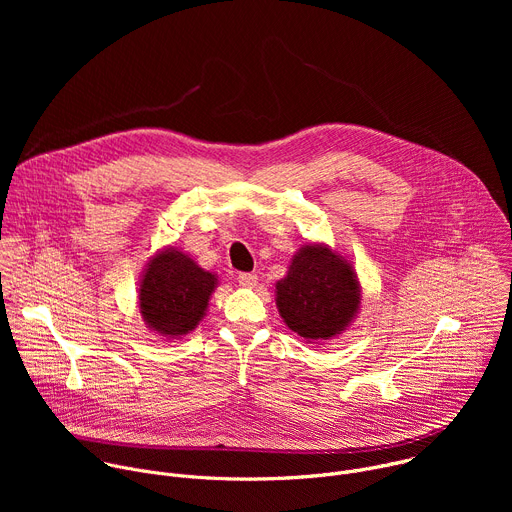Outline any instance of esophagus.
Wrapping results in <instances>:
<instances>
[{"label": "esophagus", "mask_w": 512, "mask_h": 512, "mask_svg": "<svg viewBox=\"0 0 512 512\" xmlns=\"http://www.w3.org/2000/svg\"><path fill=\"white\" fill-rule=\"evenodd\" d=\"M237 281H239V285H243V287H255V285H257V275H255V273H239Z\"/></svg>", "instance_id": "1"}]
</instances>
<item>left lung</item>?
Masks as SVG:
<instances>
[{"label": "left lung", "mask_w": 512, "mask_h": 512, "mask_svg": "<svg viewBox=\"0 0 512 512\" xmlns=\"http://www.w3.org/2000/svg\"><path fill=\"white\" fill-rule=\"evenodd\" d=\"M358 281L340 255L306 245L277 283V308L285 324L306 340H328L356 314Z\"/></svg>", "instance_id": "1"}]
</instances>
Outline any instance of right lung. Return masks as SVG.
<instances>
[{
	"mask_svg": "<svg viewBox=\"0 0 512 512\" xmlns=\"http://www.w3.org/2000/svg\"><path fill=\"white\" fill-rule=\"evenodd\" d=\"M216 277L188 255L168 249L154 257L139 287V310L150 328L164 336L188 334L200 322Z\"/></svg>",
	"mask_w": 512,
	"mask_h": 512,
	"instance_id": "obj_1",
	"label": "right lung"
}]
</instances>
